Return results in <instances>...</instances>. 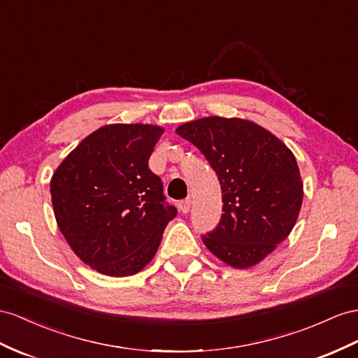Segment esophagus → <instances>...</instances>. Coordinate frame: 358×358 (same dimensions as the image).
I'll return each mask as SVG.
<instances>
[{
    "label": "esophagus",
    "instance_id": "1",
    "mask_svg": "<svg viewBox=\"0 0 358 358\" xmlns=\"http://www.w3.org/2000/svg\"><path fill=\"white\" fill-rule=\"evenodd\" d=\"M190 206H192V199H190V198L180 201V203H178V208H180V212H181V213H187L189 210H190Z\"/></svg>",
    "mask_w": 358,
    "mask_h": 358
}]
</instances>
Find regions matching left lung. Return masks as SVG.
<instances>
[{
  "label": "left lung",
  "mask_w": 358,
  "mask_h": 358,
  "mask_svg": "<svg viewBox=\"0 0 358 358\" xmlns=\"http://www.w3.org/2000/svg\"><path fill=\"white\" fill-rule=\"evenodd\" d=\"M177 134L194 143L222 189V216L203 242L236 269L262 262L287 239L302 206L295 155L278 137L246 119L210 116Z\"/></svg>",
  "instance_id": "8db88e82"
}]
</instances>
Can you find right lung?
<instances>
[{
	"instance_id": "1",
	"label": "right lung",
	"mask_w": 358,
	"mask_h": 358,
	"mask_svg": "<svg viewBox=\"0 0 358 358\" xmlns=\"http://www.w3.org/2000/svg\"><path fill=\"white\" fill-rule=\"evenodd\" d=\"M163 128L112 124L98 128L60 163L51 201L60 231L80 260L110 277L142 271L177 216L148 160Z\"/></svg>"
}]
</instances>
